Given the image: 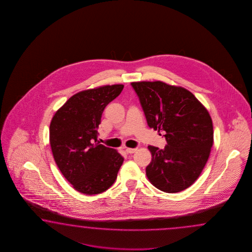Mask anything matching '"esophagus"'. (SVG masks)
<instances>
[{"label": "esophagus", "instance_id": "34e87169", "mask_svg": "<svg viewBox=\"0 0 252 252\" xmlns=\"http://www.w3.org/2000/svg\"><path fill=\"white\" fill-rule=\"evenodd\" d=\"M125 151L128 153V154H132L134 152H136L137 151V149H131V148H126L125 149Z\"/></svg>", "mask_w": 252, "mask_h": 252}]
</instances>
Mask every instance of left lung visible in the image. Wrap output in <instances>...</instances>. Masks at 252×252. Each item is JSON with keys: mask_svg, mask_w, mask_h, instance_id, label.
Returning <instances> with one entry per match:
<instances>
[{"mask_svg": "<svg viewBox=\"0 0 252 252\" xmlns=\"http://www.w3.org/2000/svg\"><path fill=\"white\" fill-rule=\"evenodd\" d=\"M150 128L163 131L164 150L149 146L146 167L150 182L165 193L192 186L204 169L214 143L213 122L206 108L190 91L161 81L131 83Z\"/></svg>", "mask_w": 252, "mask_h": 252, "instance_id": "1", "label": "left lung"}]
</instances>
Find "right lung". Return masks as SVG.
<instances>
[{
    "label": "right lung",
    "instance_id": "1",
    "mask_svg": "<svg viewBox=\"0 0 252 252\" xmlns=\"http://www.w3.org/2000/svg\"><path fill=\"white\" fill-rule=\"evenodd\" d=\"M113 85L81 91L59 108L49 126L54 159L76 191L87 195L113 186L124 158L116 150L97 142L102 112L124 89Z\"/></svg>",
    "mask_w": 252,
    "mask_h": 252
}]
</instances>
